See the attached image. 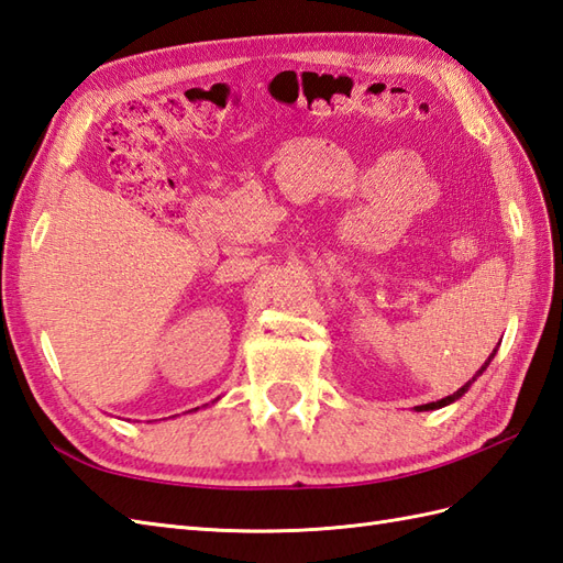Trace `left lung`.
I'll return each mask as SVG.
<instances>
[{
    "label": "left lung",
    "mask_w": 563,
    "mask_h": 563,
    "mask_svg": "<svg viewBox=\"0 0 563 563\" xmlns=\"http://www.w3.org/2000/svg\"><path fill=\"white\" fill-rule=\"evenodd\" d=\"M492 358H495V353H492V355H489V361H492ZM489 361H487V363H485L483 367H479V369H477V375H483V369H485V367L489 365ZM477 375H475V377H477ZM475 377H473V379L468 382V385H463V387H461L459 391H454V394H451V396H446V399H442V401H434V404H424V406H418V410H434V408H442V406H449L451 401H456V399H461V396H463L465 391H468V387H471V385H473V382H475Z\"/></svg>",
    "instance_id": "left-lung-1"
}]
</instances>
